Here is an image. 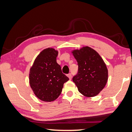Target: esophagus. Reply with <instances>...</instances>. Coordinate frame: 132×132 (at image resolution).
Instances as JSON below:
<instances>
[{"instance_id":"34e87169","label":"esophagus","mask_w":132,"mask_h":132,"mask_svg":"<svg viewBox=\"0 0 132 132\" xmlns=\"http://www.w3.org/2000/svg\"><path fill=\"white\" fill-rule=\"evenodd\" d=\"M67 76H68V78H69L70 79H71V78H72V75H71V73H69V74H68Z\"/></svg>"}]
</instances>
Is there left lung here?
Segmentation results:
<instances>
[{
    "label": "left lung",
    "mask_w": 132,
    "mask_h": 132,
    "mask_svg": "<svg viewBox=\"0 0 132 132\" xmlns=\"http://www.w3.org/2000/svg\"><path fill=\"white\" fill-rule=\"evenodd\" d=\"M72 53L78 65L73 81L85 96H95L104 88L108 79V70L103 59L89 47L73 50Z\"/></svg>",
    "instance_id": "obj_1"
}]
</instances>
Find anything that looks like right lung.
<instances>
[{"label":"right lung","mask_w":132,"mask_h":132,"mask_svg":"<svg viewBox=\"0 0 132 132\" xmlns=\"http://www.w3.org/2000/svg\"><path fill=\"white\" fill-rule=\"evenodd\" d=\"M58 51L51 48L44 50L30 68V84L35 95L45 102L53 101L62 92L69 78L62 72L56 62Z\"/></svg>","instance_id":"right-lung-1"}]
</instances>
